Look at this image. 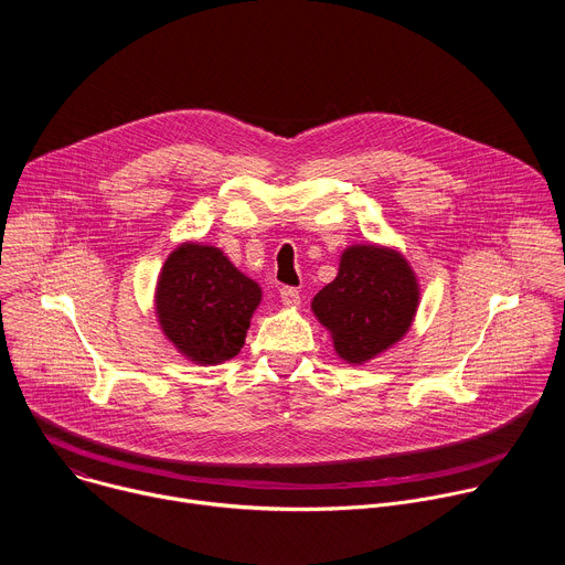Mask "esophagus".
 <instances>
[{
    "label": "esophagus",
    "instance_id": "obj_1",
    "mask_svg": "<svg viewBox=\"0 0 565 565\" xmlns=\"http://www.w3.org/2000/svg\"><path fill=\"white\" fill-rule=\"evenodd\" d=\"M279 297H281V303L288 306V308H297L301 303V297H299V290L292 288V286H284L279 290Z\"/></svg>",
    "mask_w": 565,
    "mask_h": 565
}]
</instances>
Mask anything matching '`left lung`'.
I'll use <instances>...</instances> for the list:
<instances>
[{"instance_id": "1", "label": "left lung", "mask_w": 565, "mask_h": 565, "mask_svg": "<svg viewBox=\"0 0 565 565\" xmlns=\"http://www.w3.org/2000/svg\"><path fill=\"white\" fill-rule=\"evenodd\" d=\"M418 303V279L397 250L351 246L338 277L315 295L310 308L331 331L338 355L364 364L407 335Z\"/></svg>"}]
</instances>
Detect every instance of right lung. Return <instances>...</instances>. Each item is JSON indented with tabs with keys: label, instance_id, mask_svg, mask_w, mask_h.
I'll list each match as a JSON object with an SVG mask.
<instances>
[{
	"label": "right lung",
	"instance_id": "1",
	"mask_svg": "<svg viewBox=\"0 0 565 565\" xmlns=\"http://www.w3.org/2000/svg\"><path fill=\"white\" fill-rule=\"evenodd\" d=\"M262 301L257 281L214 246L185 241L163 264L156 315L166 338L188 360L210 366L234 358Z\"/></svg>",
	"mask_w": 565,
	"mask_h": 565
}]
</instances>
